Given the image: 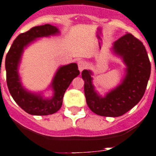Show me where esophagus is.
Listing matches in <instances>:
<instances>
[{"label":"esophagus","instance_id":"1","mask_svg":"<svg viewBox=\"0 0 156 156\" xmlns=\"http://www.w3.org/2000/svg\"><path fill=\"white\" fill-rule=\"evenodd\" d=\"M78 70H80V72H82V70L86 68V63H85L83 60H78Z\"/></svg>","mask_w":156,"mask_h":156}]
</instances>
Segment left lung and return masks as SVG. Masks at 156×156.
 <instances>
[{"label":"left lung","instance_id":"obj_1","mask_svg":"<svg viewBox=\"0 0 156 156\" xmlns=\"http://www.w3.org/2000/svg\"><path fill=\"white\" fill-rule=\"evenodd\" d=\"M112 51L126 66L121 84L101 97L93 85L91 70L82 72L86 103L95 114L105 117H119L132 109L143 97L151 74V63L145 47L140 40L126 34L113 43Z\"/></svg>","mask_w":156,"mask_h":156}]
</instances>
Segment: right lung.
I'll list each match as a JSON object with an SVG mask.
<instances>
[{"mask_svg": "<svg viewBox=\"0 0 156 156\" xmlns=\"http://www.w3.org/2000/svg\"><path fill=\"white\" fill-rule=\"evenodd\" d=\"M59 33V29L50 24L34 27L25 33L20 34L15 39L6 55L5 69L9 90L16 104L30 115H48L58 112L63 104L65 91L72 80L80 74L75 63L59 67L50 86L54 92L53 97L50 99H43L40 93H30L22 86L18 69L24 48L37 38L49 37Z\"/></svg>", "mask_w": 156, "mask_h": 156, "instance_id": "obj_1", "label": "right lung"}]
</instances>
